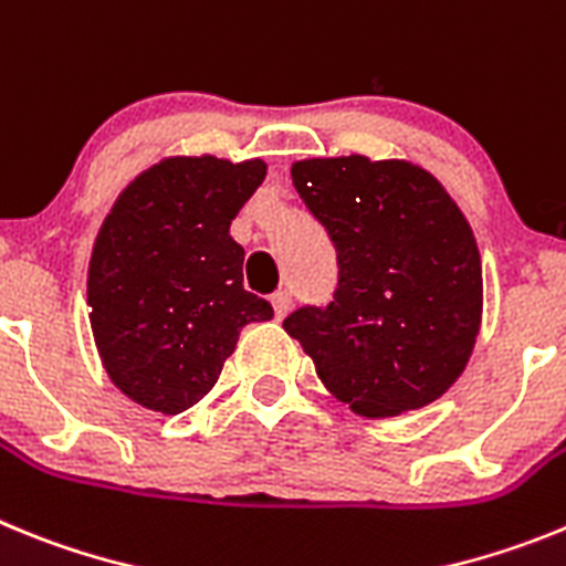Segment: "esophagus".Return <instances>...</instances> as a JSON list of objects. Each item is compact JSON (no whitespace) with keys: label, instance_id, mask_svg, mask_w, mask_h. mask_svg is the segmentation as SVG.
I'll return each mask as SVG.
<instances>
[{"label":"esophagus","instance_id":"obj_1","mask_svg":"<svg viewBox=\"0 0 566 566\" xmlns=\"http://www.w3.org/2000/svg\"><path fill=\"white\" fill-rule=\"evenodd\" d=\"M270 302H273V311H276V318H284L290 313V304H293V298H290L287 290H276V293L270 296Z\"/></svg>","mask_w":566,"mask_h":566}]
</instances>
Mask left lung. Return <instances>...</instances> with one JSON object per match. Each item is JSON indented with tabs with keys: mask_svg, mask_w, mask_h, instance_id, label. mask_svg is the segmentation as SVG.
Here are the masks:
<instances>
[{
	"mask_svg": "<svg viewBox=\"0 0 566 566\" xmlns=\"http://www.w3.org/2000/svg\"><path fill=\"white\" fill-rule=\"evenodd\" d=\"M290 176L336 248L338 287L327 307L290 313L284 331L358 416L444 396L481 324V255L459 205L399 159H304Z\"/></svg>",
	"mask_w": 566,
	"mask_h": 566,
	"instance_id": "8db88e82",
	"label": "left lung"
}]
</instances>
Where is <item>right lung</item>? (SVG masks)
<instances>
[{
  "mask_svg": "<svg viewBox=\"0 0 566 566\" xmlns=\"http://www.w3.org/2000/svg\"><path fill=\"white\" fill-rule=\"evenodd\" d=\"M262 159L170 156L119 193L87 270L91 327L127 399L176 416L205 399L270 302L242 284L230 222L264 181Z\"/></svg>",
  "mask_w": 566,
  "mask_h": 566,
  "instance_id": "add662e5",
  "label": "right lung"
}]
</instances>
